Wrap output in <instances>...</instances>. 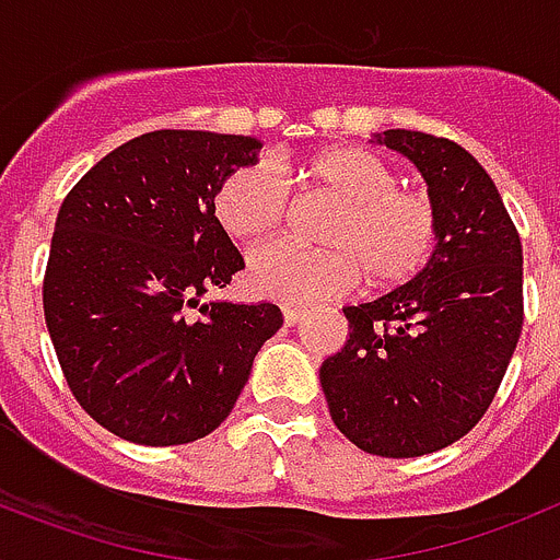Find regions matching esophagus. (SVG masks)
Here are the masks:
<instances>
[{
  "label": "esophagus",
  "instance_id": "34e87169",
  "mask_svg": "<svg viewBox=\"0 0 560 560\" xmlns=\"http://www.w3.org/2000/svg\"><path fill=\"white\" fill-rule=\"evenodd\" d=\"M305 311L303 308H283V319H285V325H289V328H294V325H300L305 319Z\"/></svg>",
  "mask_w": 560,
  "mask_h": 560
}]
</instances>
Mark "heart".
Listing matches in <instances>:
<instances>
[{"mask_svg":"<svg viewBox=\"0 0 560 560\" xmlns=\"http://www.w3.org/2000/svg\"><path fill=\"white\" fill-rule=\"evenodd\" d=\"M300 179L334 201L319 224L323 246L277 244L252 255L249 285L257 296L285 305H316L353 289L364 275L370 291H398L432 264L440 244V212L432 196L400 187L384 156L359 145L311 153ZM291 190L269 165L232 171L215 190L212 212L221 230L260 244L283 230Z\"/></svg>","mask_w":560,"mask_h":560,"instance_id":"1","label":"heart"}]
</instances>
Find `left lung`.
<instances>
[{
	"label": "left lung",
	"instance_id": "left-lung-1",
	"mask_svg": "<svg viewBox=\"0 0 560 560\" xmlns=\"http://www.w3.org/2000/svg\"><path fill=\"white\" fill-rule=\"evenodd\" d=\"M415 162L440 212L427 271L375 303L348 305L350 339L319 370L330 418L361 452L423 457L488 412L524 323L522 241L493 179L446 137H378Z\"/></svg>",
	"mask_w": 560,
	"mask_h": 560
}]
</instances>
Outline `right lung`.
Segmentation results:
<instances>
[{"label": "right lung", "mask_w": 560, "mask_h": 560, "mask_svg": "<svg viewBox=\"0 0 560 560\" xmlns=\"http://www.w3.org/2000/svg\"><path fill=\"white\" fill-rule=\"evenodd\" d=\"M260 140L151 131L106 153L67 192L44 271V319L75 400L140 446L215 432L280 330L271 303H201L244 257L212 212Z\"/></svg>", "instance_id": "add662e5"}]
</instances>
